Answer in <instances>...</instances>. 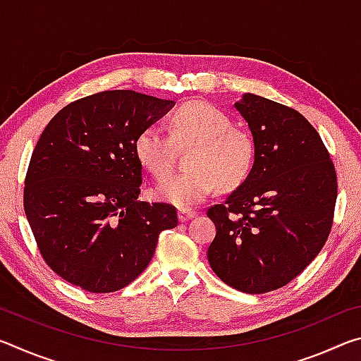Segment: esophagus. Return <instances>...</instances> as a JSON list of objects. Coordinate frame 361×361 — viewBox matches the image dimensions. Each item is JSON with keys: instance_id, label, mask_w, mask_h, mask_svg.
<instances>
[{"instance_id": "esophagus-1", "label": "esophagus", "mask_w": 361, "mask_h": 361, "mask_svg": "<svg viewBox=\"0 0 361 361\" xmlns=\"http://www.w3.org/2000/svg\"><path fill=\"white\" fill-rule=\"evenodd\" d=\"M194 216H197V212H195V210H188V209L178 210V218H180L181 223H185V221H188V219H191Z\"/></svg>"}]
</instances>
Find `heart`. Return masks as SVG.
<instances>
[{
  "mask_svg": "<svg viewBox=\"0 0 361 361\" xmlns=\"http://www.w3.org/2000/svg\"><path fill=\"white\" fill-rule=\"evenodd\" d=\"M169 130L170 135L161 126H146L133 143L138 162L157 180L172 169L175 145L194 143L186 161L189 170L159 183V200L188 209L209 197L216 185L232 188L247 178L255 159L253 140L232 127L221 109L207 102H188L170 116Z\"/></svg>",
  "mask_w": 361,
  "mask_h": 361,
  "instance_id": "b5f03b06",
  "label": "heart"
}]
</instances>
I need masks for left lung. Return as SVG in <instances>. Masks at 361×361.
Listing matches in <instances>:
<instances>
[{"mask_svg":"<svg viewBox=\"0 0 361 361\" xmlns=\"http://www.w3.org/2000/svg\"><path fill=\"white\" fill-rule=\"evenodd\" d=\"M235 108L252 130L255 162L245 181L207 210L216 226L207 258L226 285L262 295L290 283L320 253L338 176L319 132L296 109L255 94Z\"/></svg>","mask_w":361,"mask_h":361,"instance_id":"obj_1","label":"left lung"}]
</instances>
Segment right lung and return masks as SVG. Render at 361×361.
I'll list each match as a JSON object with an SVG mask.
<instances>
[{"label":"right lung","instance_id":"add662e5","mask_svg":"<svg viewBox=\"0 0 361 361\" xmlns=\"http://www.w3.org/2000/svg\"><path fill=\"white\" fill-rule=\"evenodd\" d=\"M173 100L105 90L54 116L30 159L23 209L46 264L90 293L133 282L159 234L178 224L176 209L137 200L142 164L133 143Z\"/></svg>","mask_w":361,"mask_h":361}]
</instances>
